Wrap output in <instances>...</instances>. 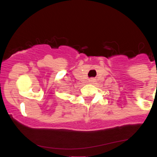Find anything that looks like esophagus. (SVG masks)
<instances>
[{
    "mask_svg": "<svg viewBox=\"0 0 157 157\" xmlns=\"http://www.w3.org/2000/svg\"><path fill=\"white\" fill-rule=\"evenodd\" d=\"M89 81H90V82H92V81H93V80H90Z\"/></svg>",
    "mask_w": 157,
    "mask_h": 157,
    "instance_id": "1",
    "label": "esophagus"
}]
</instances>
